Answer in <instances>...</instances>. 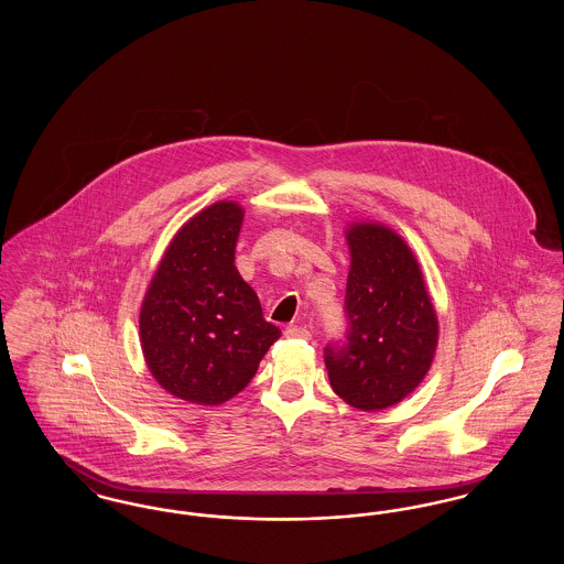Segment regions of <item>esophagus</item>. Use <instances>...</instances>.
Wrapping results in <instances>:
<instances>
[{
    "mask_svg": "<svg viewBox=\"0 0 564 564\" xmlns=\"http://www.w3.org/2000/svg\"><path fill=\"white\" fill-rule=\"evenodd\" d=\"M285 338L290 340H308L311 338V332L302 325H288L285 327Z\"/></svg>",
    "mask_w": 564,
    "mask_h": 564,
    "instance_id": "esophagus-1",
    "label": "esophagus"
}]
</instances>
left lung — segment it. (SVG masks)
Returning <instances> with one entry per match:
<instances>
[{
  "label": "left lung",
  "instance_id": "left-lung-1",
  "mask_svg": "<svg viewBox=\"0 0 564 564\" xmlns=\"http://www.w3.org/2000/svg\"><path fill=\"white\" fill-rule=\"evenodd\" d=\"M350 270L345 343L325 347L336 395L359 410H384L410 395L437 347V317L423 272L398 232L380 224L347 230Z\"/></svg>",
  "mask_w": 564,
  "mask_h": 564
}]
</instances>
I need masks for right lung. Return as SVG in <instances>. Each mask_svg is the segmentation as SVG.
<instances>
[{
	"instance_id": "1",
	"label": "right lung",
	"mask_w": 564,
	"mask_h": 564,
	"mask_svg": "<svg viewBox=\"0 0 564 564\" xmlns=\"http://www.w3.org/2000/svg\"><path fill=\"white\" fill-rule=\"evenodd\" d=\"M241 207L219 200L173 237L143 297L141 349L162 389L217 405L256 375L281 329L235 267Z\"/></svg>"
}]
</instances>
